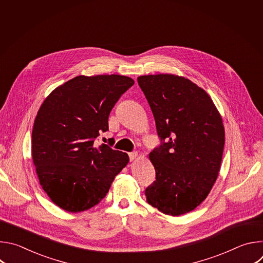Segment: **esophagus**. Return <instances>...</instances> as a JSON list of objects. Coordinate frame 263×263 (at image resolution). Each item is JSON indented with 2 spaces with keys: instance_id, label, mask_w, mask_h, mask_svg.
Listing matches in <instances>:
<instances>
[{
  "instance_id": "obj_1",
  "label": "esophagus",
  "mask_w": 263,
  "mask_h": 263,
  "mask_svg": "<svg viewBox=\"0 0 263 263\" xmlns=\"http://www.w3.org/2000/svg\"><path fill=\"white\" fill-rule=\"evenodd\" d=\"M129 158H130V161H134L138 158V153L136 152H133V153H130L129 154Z\"/></svg>"
}]
</instances>
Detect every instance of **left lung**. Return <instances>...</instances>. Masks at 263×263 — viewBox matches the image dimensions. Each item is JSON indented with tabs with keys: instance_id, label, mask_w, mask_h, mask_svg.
I'll use <instances>...</instances> for the list:
<instances>
[{
	"instance_id": "obj_1",
	"label": "left lung",
	"mask_w": 263,
	"mask_h": 263,
	"mask_svg": "<svg viewBox=\"0 0 263 263\" xmlns=\"http://www.w3.org/2000/svg\"><path fill=\"white\" fill-rule=\"evenodd\" d=\"M137 82L162 141L148 155L156 180L144 192L146 202L167 215L185 214L207 198L217 179L222 119L210 96L185 77L147 74Z\"/></svg>"
}]
</instances>
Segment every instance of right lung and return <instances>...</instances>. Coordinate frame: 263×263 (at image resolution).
I'll list each match as a JSON object with an SVG mask.
<instances>
[{
  "instance_id": "right-lung-1",
  "label": "right lung",
  "mask_w": 263,
  "mask_h": 263,
  "mask_svg": "<svg viewBox=\"0 0 263 263\" xmlns=\"http://www.w3.org/2000/svg\"><path fill=\"white\" fill-rule=\"evenodd\" d=\"M134 80L121 74L77 76L44 101L32 130V159L44 192L68 212L98 205L127 153L95 140L108 130V117Z\"/></svg>"
}]
</instances>
